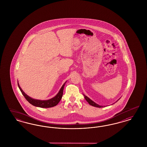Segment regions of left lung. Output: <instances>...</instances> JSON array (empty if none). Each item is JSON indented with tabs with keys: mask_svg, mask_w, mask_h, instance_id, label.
Here are the masks:
<instances>
[{
	"mask_svg": "<svg viewBox=\"0 0 147 147\" xmlns=\"http://www.w3.org/2000/svg\"><path fill=\"white\" fill-rule=\"evenodd\" d=\"M83 95H84V97H85V98L86 99V100L88 102V103H89L90 105H91V106H94V107H98V108H102V107H106V106H101V105H99L97 104L96 103L94 102L93 100H92L90 98H89L88 97H87V96H86V95H84V94H83ZM120 98L118 100H119L120 99ZM118 100H117V101H116L115 102H116L117 101H118ZM114 103H113V104H114ZM113 104H112V105H113Z\"/></svg>",
	"mask_w": 147,
	"mask_h": 147,
	"instance_id": "1",
	"label": "left lung"
}]
</instances>
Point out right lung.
<instances>
[{
    "label": "right lung",
    "instance_id": "right-lung-1",
    "mask_svg": "<svg viewBox=\"0 0 147 147\" xmlns=\"http://www.w3.org/2000/svg\"><path fill=\"white\" fill-rule=\"evenodd\" d=\"M66 82L67 81H66L63 84V85H62L61 88L59 91L58 94L54 97L51 98L49 100H41L33 98L29 96L28 95H27L22 90V88L19 86L18 81V85L19 88L20 90L26 99L27 101L30 103L33 106L37 107H40V108H51V107H53L57 106L58 105V103L61 100V99L62 98V95H63V90L64 88V86H65Z\"/></svg>",
    "mask_w": 147,
    "mask_h": 147
}]
</instances>
